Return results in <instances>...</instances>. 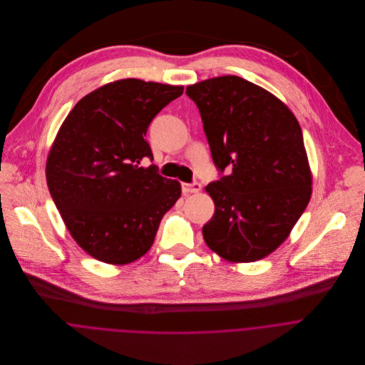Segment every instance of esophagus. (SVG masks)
<instances>
[{"instance_id": "1", "label": "esophagus", "mask_w": 365, "mask_h": 365, "mask_svg": "<svg viewBox=\"0 0 365 365\" xmlns=\"http://www.w3.org/2000/svg\"><path fill=\"white\" fill-rule=\"evenodd\" d=\"M181 190L184 194H195L201 191V184L200 182H182Z\"/></svg>"}]
</instances>
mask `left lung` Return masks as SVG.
Segmentation results:
<instances>
[{
	"label": "left lung",
	"instance_id": "8db88e82",
	"mask_svg": "<svg viewBox=\"0 0 365 365\" xmlns=\"http://www.w3.org/2000/svg\"><path fill=\"white\" fill-rule=\"evenodd\" d=\"M220 174L207 192L215 213L202 227L209 249L229 261L272 253L312 194L301 126L277 97L237 76L188 86Z\"/></svg>",
	"mask_w": 365,
	"mask_h": 365
}]
</instances>
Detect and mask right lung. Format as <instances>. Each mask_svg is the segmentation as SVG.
Instances as JSON below:
<instances>
[{"label":"right lung","instance_id":"right-lung-1","mask_svg":"<svg viewBox=\"0 0 365 365\" xmlns=\"http://www.w3.org/2000/svg\"><path fill=\"white\" fill-rule=\"evenodd\" d=\"M184 87L138 78L113 81L80 100L64 119L46 163L56 208L90 256L108 264L138 260L181 185L158 174L145 139L157 113Z\"/></svg>","mask_w":365,"mask_h":365}]
</instances>
